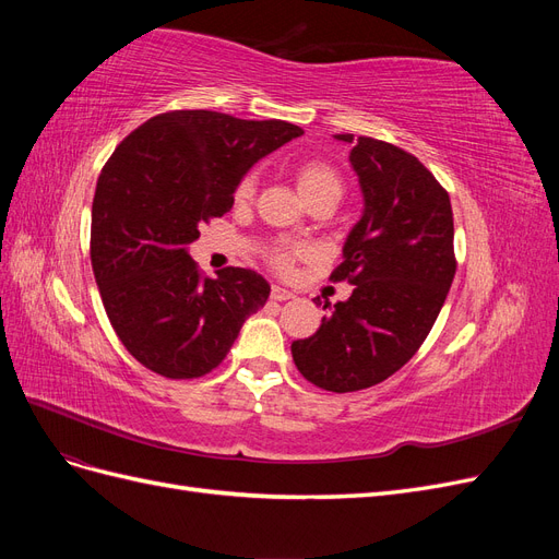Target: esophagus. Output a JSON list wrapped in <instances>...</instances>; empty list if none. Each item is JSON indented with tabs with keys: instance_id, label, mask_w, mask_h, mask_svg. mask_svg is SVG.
Instances as JSON below:
<instances>
[{
	"instance_id": "34e87169",
	"label": "esophagus",
	"mask_w": 559,
	"mask_h": 559,
	"mask_svg": "<svg viewBox=\"0 0 559 559\" xmlns=\"http://www.w3.org/2000/svg\"><path fill=\"white\" fill-rule=\"evenodd\" d=\"M270 296H273V300H289V298H294V292H289V289H284V286H273V292H270Z\"/></svg>"
}]
</instances>
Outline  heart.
<instances>
[{
  "label": "heart",
  "instance_id": "obj_1",
  "mask_svg": "<svg viewBox=\"0 0 559 559\" xmlns=\"http://www.w3.org/2000/svg\"><path fill=\"white\" fill-rule=\"evenodd\" d=\"M294 179L300 195L306 198L308 205L317 200H331L333 205L337 200L343 198L345 193V179L341 175V170L329 160L321 158H308L300 160L294 167ZM253 177H245L238 189H235V202H249L253 195ZM308 253L306 247L300 245H289V242H277L267 249V263L273 265L277 273H292V267L298 259H302Z\"/></svg>",
  "mask_w": 559,
  "mask_h": 559
}]
</instances>
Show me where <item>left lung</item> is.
<instances>
[{
    "instance_id": "obj_1",
    "label": "left lung",
    "mask_w": 559,
    "mask_h": 559,
    "mask_svg": "<svg viewBox=\"0 0 559 559\" xmlns=\"http://www.w3.org/2000/svg\"><path fill=\"white\" fill-rule=\"evenodd\" d=\"M352 167L366 207L331 282L354 286L292 354L300 376L345 394L394 376L427 341L456 273L450 195L403 148L354 134ZM321 306V302H319ZM329 306H324L326 310Z\"/></svg>"
}]
</instances>
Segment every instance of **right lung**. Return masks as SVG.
Wrapping results in <instances>:
<instances>
[{"label":"right lung","mask_w":559,"mask_h":559,"mask_svg":"<svg viewBox=\"0 0 559 559\" xmlns=\"http://www.w3.org/2000/svg\"><path fill=\"white\" fill-rule=\"evenodd\" d=\"M302 130L207 109L148 118L116 146L93 198L91 261L118 341L170 380L212 373L270 284L253 270L216 280L189 257L200 228L233 207V191L259 158Z\"/></svg>","instance_id":"add662e5"}]
</instances>
